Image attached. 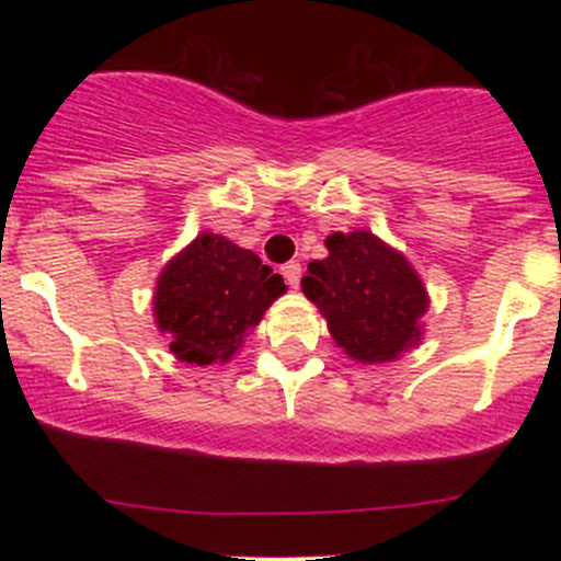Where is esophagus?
Listing matches in <instances>:
<instances>
[{
  "mask_svg": "<svg viewBox=\"0 0 561 561\" xmlns=\"http://www.w3.org/2000/svg\"><path fill=\"white\" fill-rule=\"evenodd\" d=\"M282 276L287 279V285L298 287V282H301V263H296V260L285 263V265H282Z\"/></svg>",
  "mask_w": 561,
  "mask_h": 561,
  "instance_id": "esophagus-1",
  "label": "esophagus"
}]
</instances>
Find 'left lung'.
I'll use <instances>...</instances> for the list:
<instances>
[{"mask_svg":"<svg viewBox=\"0 0 561 561\" xmlns=\"http://www.w3.org/2000/svg\"><path fill=\"white\" fill-rule=\"evenodd\" d=\"M301 290L325 317L331 339L358 364H390L417 347L428 293L415 265L371 230L331 233Z\"/></svg>","mask_w":561,"mask_h":561,"instance_id":"1","label":"left lung"}]
</instances>
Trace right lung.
<instances>
[{"mask_svg": "<svg viewBox=\"0 0 561 561\" xmlns=\"http://www.w3.org/2000/svg\"><path fill=\"white\" fill-rule=\"evenodd\" d=\"M287 285L271 265L230 239L203 230L157 276L154 325L190 366L228 364Z\"/></svg>", "mask_w": 561, "mask_h": 561, "instance_id": "right-lung-1", "label": "right lung"}]
</instances>
